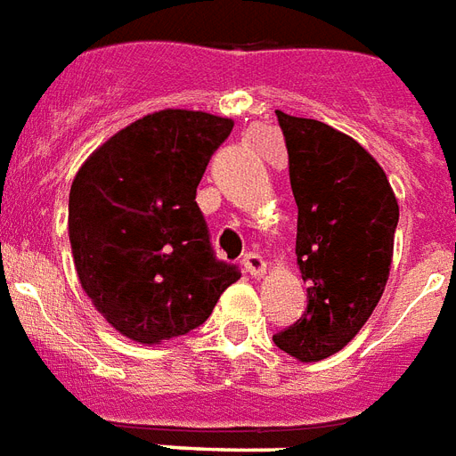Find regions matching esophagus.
I'll return each instance as SVG.
<instances>
[{
	"mask_svg": "<svg viewBox=\"0 0 456 456\" xmlns=\"http://www.w3.org/2000/svg\"><path fill=\"white\" fill-rule=\"evenodd\" d=\"M242 265H245V271L249 273L251 278H261L265 273V261L258 254H247L245 258H242Z\"/></svg>",
	"mask_w": 456,
	"mask_h": 456,
	"instance_id": "34e87169",
	"label": "esophagus"
}]
</instances>
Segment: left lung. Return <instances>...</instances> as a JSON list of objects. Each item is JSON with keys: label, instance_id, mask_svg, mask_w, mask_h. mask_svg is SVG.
<instances>
[{"label": "left lung", "instance_id": "1", "mask_svg": "<svg viewBox=\"0 0 456 456\" xmlns=\"http://www.w3.org/2000/svg\"><path fill=\"white\" fill-rule=\"evenodd\" d=\"M298 207L297 265L304 315L273 337L298 362H318L351 341L386 289L398 200L377 159L344 131L278 110Z\"/></svg>", "mask_w": 456, "mask_h": 456}]
</instances>
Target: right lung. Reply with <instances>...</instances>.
I'll use <instances>...</instances> for the list:
<instances>
[{
  "label": "right lung",
  "mask_w": 456,
  "mask_h": 456,
  "mask_svg": "<svg viewBox=\"0 0 456 456\" xmlns=\"http://www.w3.org/2000/svg\"><path fill=\"white\" fill-rule=\"evenodd\" d=\"M232 119L151 112L112 134L75 174L68 235L79 285L108 325L143 346L200 327L240 280L216 261L195 192Z\"/></svg>",
  "instance_id": "add662e5"
}]
</instances>
